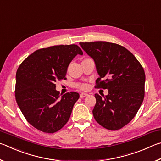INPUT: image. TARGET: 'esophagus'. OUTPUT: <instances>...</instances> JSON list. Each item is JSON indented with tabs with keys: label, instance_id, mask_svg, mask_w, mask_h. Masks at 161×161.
<instances>
[{
	"label": "esophagus",
	"instance_id": "esophagus-1",
	"mask_svg": "<svg viewBox=\"0 0 161 161\" xmlns=\"http://www.w3.org/2000/svg\"><path fill=\"white\" fill-rule=\"evenodd\" d=\"M87 94L86 93H84V92H82V93H81L80 94V98H84V97H86L87 96Z\"/></svg>",
	"mask_w": 161,
	"mask_h": 161
}]
</instances>
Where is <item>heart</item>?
I'll return each instance as SVG.
<instances>
[{
  "mask_svg": "<svg viewBox=\"0 0 161 161\" xmlns=\"http://www.w3.org/2000/svg\"><path fill=\"white\" fill-rule=\"evenodd\" d=\"M76 87L81 90H86L89 89V84L85 82H79L76 84Z\"/></svg>",
  "mask_w": 161,
  "mask_h": 161,
  "instance_id": "b5f03b06",
  "label": "heart"
}]
</instances>
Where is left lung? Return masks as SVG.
Returning a JSON list of instances; mask_svg holds the SVG:
<instances>
[{"instance_id": "obj_1", "label": "left lung", "mask_w": 161, "mask_h": 161, "mask_svg": "<svg viewBox=\"0 0 161 161\" xmlns=\"http://www.w3.org/2000/svg\"><path fill=\"white\" fill-rule=\"evenodd\" d=\"M94 59L99 77L95 88L107 89L108 94H95L92 112L105 129L116 130L134 118L145 95V72L139 61L123 46L106 41L80 42Z\"/></svg>"}]
</instances>
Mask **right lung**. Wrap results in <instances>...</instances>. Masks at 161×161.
Returning a JSON list of instances; mask_svg holds the SVG:
<instances>
[{"mask_svg":"<svg viewBox=\"0 0 161 161\" xmlns=\"http://www.w3.org/2000/svg\"><path fill=\"white\" fill-rule=\"evenodd\" d=\"M78 54L83 52L77 45L41 48L30 54L18 67L16 102L27 121L40 131L55 133L69 119L80 94L70 92L59 98L54 83L66 79L67 67Z\"/></svg>","mask_w":161,"mask_h":161,"instance_id":"right-lung-1","label":"right lung"}]
</instances>
